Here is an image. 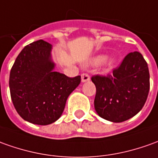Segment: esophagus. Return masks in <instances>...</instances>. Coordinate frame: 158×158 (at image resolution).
<instances>
[{"label":"esophagus","instance_id":"esophagus-1","mask_svg":"<svg viewBox=\"0 0 158 158\" xmlns=\"http://www.w3.org/2000/svg\"><path fill=\"white\" fill-rule=\"evenodd\" d=\"M90 80L89 75L88 73H82L81 74V81L82 82H85V81H88Z\"/></svg>","mask_w":158,"mask_h":158}]
</instances>
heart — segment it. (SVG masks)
<instances>
[{
  "label": "heart",
  "mask_w": 158,
  "mask_h": 158,
  "mask_svg": "<svg viewBox=\"0 0 158 158\" xmlns=\"http://www.w3.org/2000/svg\"><path fill=\"white\" fill-rule=\"evenodd\" d=\"M104 60V57L103 56H98V57H96L95 59H94V62L95 63H100V62H102V61Z\"/></svg>",
  "instance_id": "heart-1"
}]
</instances>
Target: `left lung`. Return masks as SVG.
<instances>
[{
  "label": "left lung",
  "instance_id": "8db88e82",
  "mask_svg": "<svg viewBox=\"0 0 158 158\" xmlns=\"http://www.w3.org/2000/svg\"><path fill=\"white\" fill-rule=\"evenodd\" d=\"M91 80L96 88L95 111L112 122H123L135 116L147 100L150 73L139 52L128 53L113 74L95 75Z\"/></svg>",
  "mask_w": 158,
  "mask_h": 158
}]
</instances>
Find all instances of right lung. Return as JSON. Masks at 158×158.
I'll return each instance as SVG.
<instances>
[{"label": "right lung", "mask_w": 158, "mask_h": 158, "mask_svg": "<svg viewBox=\"0 0 158 158\" xmlns=\"http://www.w3.org/2000/svg\"><path fill=\"white\" fill-rule=\"evenodd\" d=\"M52 44L40 40L20 52L9 76L11 99L19 116L28 122L45 126L55 122L64 110L67 98L81 82L54 71Z\"/></svg>", "instance_id": "add662e5"}]
</instances>
